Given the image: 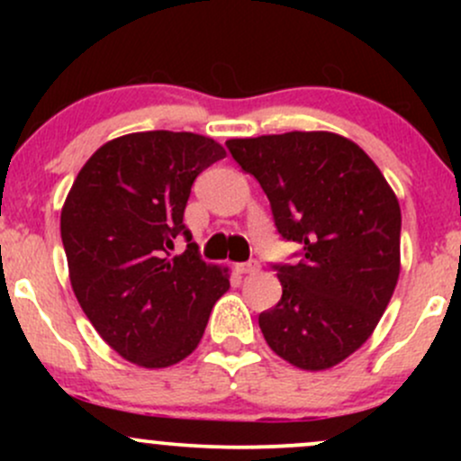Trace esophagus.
<instances>
[{
    "instance_id": "1",
    "label": "esophagus",
    "mask_w": 461,
    "mask_h": 461,
    "mask_svg": "<svg viewBox=\"0 0 461 461\" xmlns=\"http://www.w3.org/2000/svg\"><path fill=\"white\" fill-rule=\"evenodd\" d=\"M236 268H238V273L253 275V273L260 271V264H258L256 260H249V262H240V264H236Z\"/></svg>"
}]
</instances>
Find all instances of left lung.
<instances>
[{"label": "left lung", "mask_w": 461, "mask_h": 461, "mask_svg": "<svg viewBox=\"0 0 461 461\" xmlns=\"http://www.w3.org/2000/svg\"><path fill=\"white\" fill-rule=\"evenodd\" d=\"M242 171L260 182L299 262L273 264L282 299L262 312L268 347L303 370L357 351L388 308L401 271V208L382 171L331 131L231 139Z\"/></svg>", "instance_id": "8db88e82"}]
</instances>
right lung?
<instances>
[{"instance_id":"obj_1","label":"right lung","mask_w":461,"mask_h":461,"mask_svg":"<svg viewBox=\"0 0 461 461\" xmlns=\"http://www.w3.org/2000/svg\"><path fill=\"white\" fill-rule=\"evenodd\" d=\"M225 149L193 131H136L88 158L60 214L68 277L99 336L131 364L167 368L199 345L227 268L184 225L190 188ZM189 245L171 257L175 238Z\"/></svg>"}]
</instances>
